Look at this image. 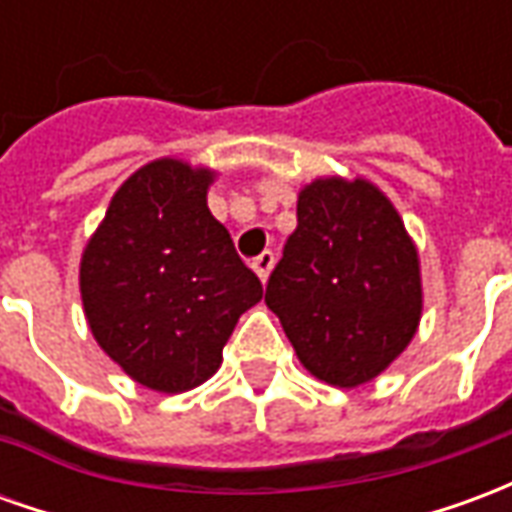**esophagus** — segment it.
<instances>
[{
	"label": "esophagus",
	"mask_w": 512,
	"mask_h": 512,
	"mask_svg": "<svg viewBox=\"0 0 512 512\" xmlns=\"http://www.w3.org/2000/svg\"><path fill=\"white\" fill-rule=\"evenodd\" d=\"M252 268L257 271V277L266 282L268 274H271V268H274V252H263V255H257L252 260Z\"/></svg>",
	"instance_id": "34e87169"
}]
</instances>
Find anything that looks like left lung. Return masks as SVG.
<instances>
[{
    "label": "left lung",
    "instance_id": "8db88e82",
    "mask_svg": "<svg viewBox=\"0 0 512 512\" xmlns=\"http://www.w3.org/2000/svg\"><path fill=\"white\" fill-rule=\"evenodd\" d=\"M296 216L268 279V310L310 376L354 389L381 376L417 334V244L392 200L359 175L307 183Z\"/></svg>",
    "mask_w": 512,
    "mask_h": 512
}]
</instances>
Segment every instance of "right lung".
I'll list each match as a JSON object with an SVG mask.
<instances>
[{
    "mask_svg": "<svg viewBox=\"0 0 512 512\" xmlns=\"http://www.w3.org/2000/svg\"><path fill=\"white\" fill-rule=\"evenodd\" d=\"M211 167L156 158L106 208L79 263L84 318L136 384L178 395L222 365L235 323L263 299L233 238L208 211Z\"/></svg>",
    "mask_w": 512,
    "mask_h": 512,
    "instance_id": "right-lung-1",
    "label": "right lung"
}]
</instances>
